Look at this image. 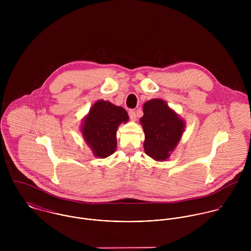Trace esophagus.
Returning <instances> with one entry per match:
<instances>
[{
    "instance_id": "34e87169",
    "label": "esophagus",
    "mask_w": 251,
    "mask_h": 251,
    "mask_svg": "<svg viewBox=\"0 0 251 251\" xmlns=\"http://www.w3.org/2000/svg\"><path fill=\"white\" fill-rule=\"evenodd\" d=\"M128 115H129V118H130L131 120H135V119H136V113H135L134 110L130 109V110L128 111Z\"/></svg>"
}]
</instances>
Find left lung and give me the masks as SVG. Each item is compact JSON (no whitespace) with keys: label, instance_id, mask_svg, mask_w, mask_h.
<instances>
[{"label":"left lung","instance_id":"1","mask_svg":"<svg viewBox=\"0 0 251 251\" xmlns=\"http://www.w3.org/2000/svg\"><path fill=\"white\" fill-rule=\"evenodd\" d=\"M143 112L144 150L154 160H166L179 143L184 123L162 100L147 101Z\"/></svg>","mask_w":251,"mask_h":251}]
</instances>
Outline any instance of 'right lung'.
I'll return each mask as SVG.
<instances>
[{
    "label": "right lung",
    "mask_w": 251,
    "mask_h": 251,
    "mask_svg": "<svg viewBox=\"0 0 251 251\" xmlns=\"http://www.w3.org/2000/svg\"><path fill=\"white\" fill-rule=\"evenodd\" d=\"M128 115L123 107L99 100L91 108L82 126V134L96 156L104 158L117 148L116 132L120 124L126 123Z\"/></svg>",
    "instance_id": "add662e5"
}]
</instances>
